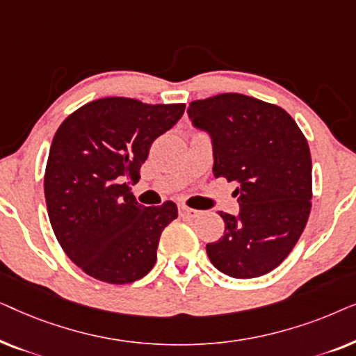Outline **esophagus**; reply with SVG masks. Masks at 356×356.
<instances>
[{
	"instance_id": "esophagus-1",
	"label": "esophagus",
	"mask_w": 356,
	"mask_h": 356,
	"mask_svg": "<svg viewBox=\"0 0 356 356\" xmlns=\"http://www.w3.org/2000/svg\"><path fill=\"white\" fill-rule=\"evenodd\" d=\"M179 216L184 218H194L199 216V211H194V209L186 206H179Z\"/></svg>"
}]
</instances>
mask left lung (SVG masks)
I'll list each match as a JSON object with an SVG mask.
<instances>
[{
    "label": "left lung",
    "mask_w": 356,
    "mask_h": 356,
    "mask_svg": "<svg viewBox=\"0 0 356 356\" xmlns=\"http://www.w3.org/2000/svg\"><path fill=\"white\" fill-rule=\"evenodd\" d=\"M193 126L209 134L213 177L236 183V216L218 212L225 232L206 246L213 266L235 279L274 270L298 241L311 211V154L280 106L241 94L191 102Z\"/></svg>",
    "instance_id": "8db88e82"
}]
</instances>
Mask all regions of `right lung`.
I'll use <instances>...</instances> for the list:
<instances>
[{"mask_svg": "<svg viewBox=\"0 0 356 356\" xmlns=\"http://www.w3.org/2000/svg\"><path fill=\"white\" fill-rule=\"evenodd\" d=\"M184 106L108 97L81 106L58 128L45 170L48 217L87 275L123 285L154 267L160 235L178 209L172 201L143 206L129 181H139L150 145L178 123Z\"/></svg>", "mask_w": 356, "mask_h": 356, "instance_id": "right-lung-1", "label": "right lung"}]
</instances>
